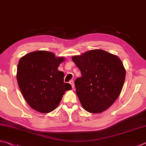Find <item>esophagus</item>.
I'll list each match as a JSON object with an SVG mask.
<instances>
[{"label": "esophagus", "mask_w": 146, "mask_h": 146, "mask_svg": "<svg viewBox=\"0 0 146 146\" xmlns=\"http://www.w3.org/2000/svg\"><path fill=\"white\" fill-rule=\"evenodd\" d=\"M69 83L71 84V86H72V88H74V81H70L69 82Z\"/></svg>", "instance_id": "1"}]
</instances>
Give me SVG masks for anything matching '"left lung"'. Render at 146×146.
Listing matches in <instances>:
<instances>
[{
    "instance_id": "8db88e82",
    "label": "left lung",
    "mask_w": 146,
    "mask_h": 146,
    "mask_svg": "<svg viewBox=\"0 0 146 146\" xmlns=\"http://www.w3.org/2000/svg\"><path fill=\"white\" fill-rule=\"evenodd\" d=\"M72 60L81 73L74 84L82 107L91 113L106 111L116 100L124 84L126 70L121 60L102 49L88 51Z\"/></svg>"
}]
</instances>
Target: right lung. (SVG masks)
<instances>
[{"label":"right lung","instance_id":"right-lung-1","mask_svg":"<svg viewBox=\"0 0 146 146\" xmlns=\"http://www.w3.org/2000/svg\"><path fill=\"white\" fill-rule=\"evenodd\" d=\"M64 57L47 51H37L21 57L17 67L18 84L25 100L36 111H54L71 85L64 83V73L58 70Z\"/></svg>","mask_w":146,"mask_h":146}]
</instances>
